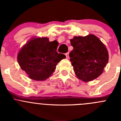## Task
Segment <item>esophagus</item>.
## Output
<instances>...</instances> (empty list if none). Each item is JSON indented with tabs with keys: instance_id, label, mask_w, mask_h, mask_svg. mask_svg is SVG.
I'll use <instances>...</instances> for the list:
<instances>
[{
	"instance_id": "1",
	"label": "esophagus",
	"mask_w": 121,
	"mask_h": 121,
	"mask_svg": "<svg viewBox=\"0 0 121 121\" xmlns=\"http://www.w3.org/2000/svg\"><path fill=\"white\" fill-rule=\"evenodd\" d=\"M65 56H66V57H67V59H68V57H69V53H65Z\"/></svg>"
}]
</instances>
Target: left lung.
<instances>
[{
  "label": "left lung",
  "mask_w": 121,
  "mask_h": 121,
  "mask_svg": "<svg viewBox=\"0 0 121 121\" xmlns=\"http://www.w3.org/2000/svg\"><path fill=\"white\" fill-rule=\"evenodd\" d=\"M70 42L73 50L69 56L76 76L84 82L98 78L108 61V53L105 45L93 35L74 36Z\"/></svg>",
  "instance_id": "8db88e82"
}]
</instances>
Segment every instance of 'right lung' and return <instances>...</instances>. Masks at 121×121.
Listing matches in <instances>:
<instances>
[{"mask_svg":"<svg viewBox=\"0 0 121 121\" xmlns=\"http://www.w3.org/2000/svg\"><path fill=\"white\" fill-rule=\"evenodd\" d=\"M58 42L47 37L33 38L21 48L17 61L30 79L45 81L53 74L57 63L66 57L56 51Z\"/></svg>","mask_w":121,"mask_h":121,"instance_id":"add662e5","label":"right lung"}]
</instances>
